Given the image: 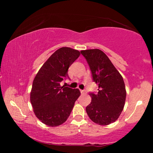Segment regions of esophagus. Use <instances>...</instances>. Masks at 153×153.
I'll return each instance as SVG.
<instances>
[{"mask_svg": "<svg viewBox=\"0 0 153 153\" xmlns=\"http://www.w3.org/2000/svg\"><path fill=\"white\" fill-rule=\"evenodd\" d=\"M80 92H81V93L82 94H84L85 93H86V92H85V90H80Z\"/></svg>", "mask_w": 153, "mask_h": 153, "instance_id": "1", "label": "esophagus"}]
</instances>
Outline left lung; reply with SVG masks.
I'll list each match as a JSON object with an SVG mask.
<instances>
[{
    "mask_svg": "<svg viewBox=\"0 0 153 153\" xmlns=\"http://www.w3.org/2000/svg\"><path fill=\"white\" fill-rule=\"evenodd\" d=\"M98 86L97 94L90 93V104L86 108L93 122L107 126L117 120L125 105L126 90L123 79L110 59L99 49L82 51Z\"/></svg>",
    "mask_w": 153,
    "mask_h": 153,
    "instance_id": "obj_1",
    "label": "left lung"
}]
</instances>
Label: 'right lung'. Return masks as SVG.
Listing matches in <instances>:
<instances>
[{
	"label": "right lung",
	"mask_w": 153,
	"mask_h": 153,
	"mask_svg": "<svg viewBox=\"0 0 153 153\" xmlns=\"http://www.w3.org/2000/svg\"><path fill=\"white\" fill-rule=\"evenodd\" d=\"M80 52L69 47L56 51L36 74L30 92V102L38 120L51 127L65 122L75 102L81 94L79 89L61 86L69 66L79 57Z\"/></svg>",
	"instance_id": "right-lung-1"
}]
</instances>
